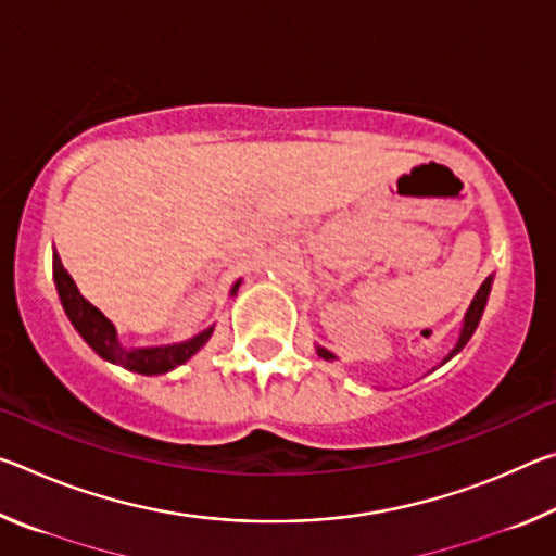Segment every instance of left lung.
I'll return each mask as SVG.
<instances>
[{
    "mask_svg": "<svg viewBox=\"0 0 556 556\" xmlns=\"http://www.w3.org/2000/svg\"><path fill=\"white\" fill-rule=\"evenodd\" d=\"M491 287H493V277H488V279L483 281V285H481V289L476 291V296H473V301H470L468 312H466V316H464V324H460L458 341H456L454 348H451L444 361H441V365L448 363L451 357L464 351L466 343L470 341V336L476 333V328H478V324H481V316H483V312H485V304H488V294H491ZM316 353H318V357H324V361H338V357H336L331 351H326L324 345H316Z\"/></svg>",
    "mask_w": 556,
    "mask_h": 556,
    "instance_id": "1",
    "label": "left lung"
}]
</instances>
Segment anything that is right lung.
<instances>
[{"label": "right lung", "mask_w": 556, "mask_h": 556, "mask_svg": "<svg viewBox=\"0 0 556 556\" xmlns=\"http://www.w3.org/2000/svg\"><path fill=\"white\" fill-rule=\"evenodd\" d=\"M53 281H55V289H59L63 312L68 316V321L73 324L75 331L80 333L83 341H86L92 351L102 357V361L122 365V368H127L131 372H139V375L172 372L174 368H178V365L191 361V357L211 341V336L215 331V326H208L199 336L188 338V341H181V343L127 348L122 345L115 324H112L98 306H92L90 301L80 294L73 277L61 265V257L55 255V250H53ZM240 285L242 279H238L232 285L230 289L232 296L238 294Z\"/></svg>", "instance_id": "obj_1"}]
</instances>
